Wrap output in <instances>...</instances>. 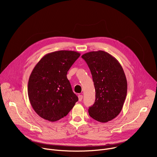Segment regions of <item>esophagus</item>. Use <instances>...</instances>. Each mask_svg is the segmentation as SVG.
Segmentation results:
<instances>
[{
  "label": "esophagus",
  "mask_w": 157,
  "mask_h": 157,
  "mask_svg": "<svg viewBox=\"0 0 157 157\" xmlns=\"http://www.w3.org/2000/svg\"><path fill=\"white\" fill-rule=\"evenodd\" d=\"M78 98H79V101H81L82 99H83V95H78Z\"/></svg>",
  "instance_id": "esophagus-1"
}]
</instances>
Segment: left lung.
Returning a JSON list of instances; mask_svg holds the SVG:
<instances>
[{
    "label": "left lung",
    "mask_w": 157,
    "mask_h": 157,
    "mask_svg": "<svg viewBox=\"0 0 157 157\" xmlns=\"http://www.w3.org/2000/svg\"><path fill=\"white\" fill-rule=\"evenodd\" d=\"M81 57L92 75L95 101L88 113L93 119L105 123L121 112L127 92V81L119 62L104 51L90 52Z\"/></svg>",
    "instance_id": "8db88e82"
}]
</instances>
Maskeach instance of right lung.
I'll use <instances>...</instances> for the list:
<instances>
[{
	"label": "right lung",
	"instance_id": "1",
	"mask_svg": "<svg viewBox=\"0 0 157 157\" xmlns=\"http://www.w3.org/2000/svg\"><path fill=\"white\" fill-rule=\"evenodd\" d=\"M80 53L60 50L44 55L31 72L28 95L32 107L42 118L56 121L72 109L78 97L72 92L67 74Z\"/></svg>",
	"mask_w": 157,
	"mask_h": 157
}]
</instances>
